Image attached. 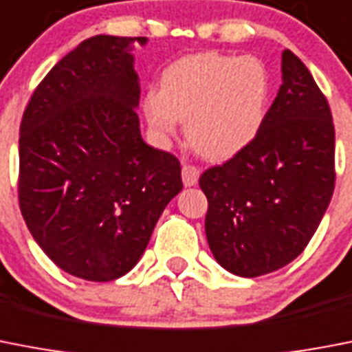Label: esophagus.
I'll list each match as a JSON object with an SVG mask.
<instances>
[{
    "mask_svg": "<svg viewBox=\"0 0 352 352\" xmlns=\"http://www.w3.org/2000/svg\"><path fill=\"white\" fill-rule=\"evenodd\" d=\"M199 177H200V170L193 164H184L182 166V182L184 186H195L199 182Z\"/></svg>",
    "mask_w": 352,
    "mask_h": 352,
    "instance_id": "34e87169",
    "label": "esophagus"
}]
</instances>
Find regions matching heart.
<instances>
[{
    "label": "heart",
    "instance_id": "1",
    "mask_svg": "<svg viewBox=\"0 0 352 352\" xmlns=\"http://www.w3.org/2000/svg\"><path fill=\"white\" fill-rule=\"evenodd\" d=\"M268 100L270 76L261 60L204 52L162 71L161 91L144 94L143 112L161 140L175 135L186 121V138L195 152L227 161L256 140Z\"/></svg>",
    "mask_w": 352,
    "mask_h": 352
}]
</instances>
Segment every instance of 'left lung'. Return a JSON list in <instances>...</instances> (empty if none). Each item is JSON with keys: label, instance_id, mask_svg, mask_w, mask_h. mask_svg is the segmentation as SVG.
<instances>
[{"label": "left lung", "instance_id": "obj_1", "mask_svg": "<svg viewBox=\"0 0 352 352\" xmlns=\"http://www.w3.org/2000/svg\"><path fill=\"white\" fill-rule=\"evenodd\" d=\"M335 177L329 103L302 60L285 50L283 85L256 140L200 175L214 259L241 277L294 261L331 202Z\"/></svg>", "mask_w": 352, "mask_h": 352}]
</instances>
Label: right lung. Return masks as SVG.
I'll use <instances>...</instances> for the list:
<instances>
[{"label": "right lung", "mask_w": 352, "mask_h": 352, "mask_svg": "<svg viewBox=\"0 0 352 352\" xmlns=\"http://www.w3.org/2000/svg\"><path fill=\"white\" fill-rule=\"evenodd\" d=\"M144 43L85 39L44 76L21 120V214L46 256L85 281L132 270L182 190L179 159L141 138L132 50Z\"/></svg>", "instance_id": "obj_1"}]
</instances>
